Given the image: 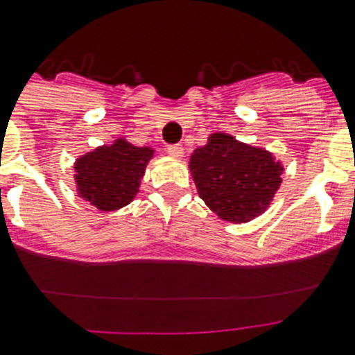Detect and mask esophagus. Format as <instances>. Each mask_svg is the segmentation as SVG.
I'll list each match as a JSON object with an SVG mask.
<instances>
[{
	"label": "esophagus",
	"instance_id": "obj_1",
	"mask_svg": "<svg viewBox=\"0 0 355 355\" xmlns=\"http://www.w3.org/2000/svg\"><path fill=\"white\" fill-rule=\"evenodd\" d=\"M167 153L172 156V158H178V159H181L184 156L183 146H178V144H175V146H168Z\"/></svg>",
	"mask_w": 355,
	"mask_h": 355
}]
</instances>
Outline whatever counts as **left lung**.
<instances>
[{
	"mask_svg": "<svg viewBox=\"0 0 355 355\" xmlns=\"http://www.w3.org/2000/svg\"><path fill=\"white\" fill-rule=\"evenodd\" d=\"M197 193L218 218L245 224L272 205L283 183V162L265 147L216 131L190 156Z\"/></svg>",
	"mask_w": 355,
	"mask_h": 355,
	"instance_id": "obj_1",
	"label": "left lung"
}]
</instances>
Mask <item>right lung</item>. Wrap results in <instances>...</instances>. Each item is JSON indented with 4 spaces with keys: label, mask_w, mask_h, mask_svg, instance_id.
Here are the masks:
<instances>
[{
    "label": "right lung",
    "mask_w": 355,
    "mask_h": 355,
    "mask_svg": "<svg viewBox=\"0 0 355 355\" xmlns=\"http://www.w3.org/2000/svg\"><path fill=\"white\" fill-rule=\"evenodd\" d=\"M155 147H139L126 139H115L78 156L74 162V187L78 197L99 211H115L128 206L140 192L147 163Z\"/></svg>",
    "instance_id": "obj_1"
}]
</instances>
